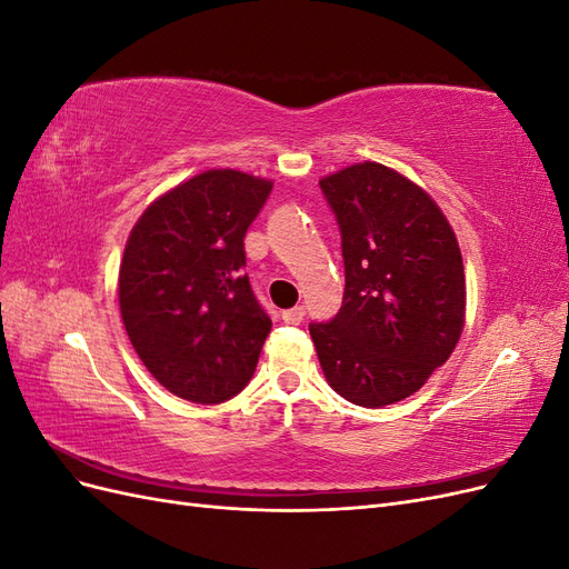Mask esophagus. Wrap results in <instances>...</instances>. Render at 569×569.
I'll list each match as a JSON object with an SVG mask.
<instances>
[{"instance_id": "esophagus-1", "label": "esophagus", "mask_w": 569, "mask_h": 569, "mask_svg": "<svg viewBox=\"0 0 569 569\" xmlns=\"http://www.w3.org/2000/svg\"><path fill=\"white\" fill-rule=\"evenodd\" d=\"M303 316H306L303 306H295V308H289V311H282V320L287 325H299L303 320Z\"/></svg>"}]
</instances>
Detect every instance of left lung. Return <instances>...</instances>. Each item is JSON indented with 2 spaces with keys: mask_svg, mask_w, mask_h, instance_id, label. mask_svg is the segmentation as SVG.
<instances>
[{
  "mask_svg": "<svg viewBox=\"0 0 569 569\" xmlns=\"http://www.w3.org/2000/svg\"><path fill=\"white\" fill-rule=\"evenodd\" d=\"M341 230L347 287L339 313L311 325L325 380L382 408L416 393L465 327V268L439 203L399 170L353 163L320 180Z\"/></svg>",
  "mask_w": 569,
  "mask_h": 569,
  "instance_id": "left-lung-1",
  "label": "left lung"
}]
</instances>
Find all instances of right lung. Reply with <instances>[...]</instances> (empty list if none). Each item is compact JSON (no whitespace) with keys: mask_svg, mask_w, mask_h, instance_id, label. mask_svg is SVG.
Returning a JSON list of instances; mask_svg holds the SVG:
<instances>
[{"mask_svg":"<svg viewBox=\"0 0 569 569\" xmlns=\"http://www.w3.org/2000/svg\"><path fill=\"white\" fill-rule=\"evenodd\" d=\"M272 180L211 168L153 199L118 272L126 332L161 387L192 403L242 391L270 332L244 274V234Z\"/></svg>","mask_w":569,"mask_h":569,"instance_id":"right-lung-1","label":"right lung"}]
</instances>
